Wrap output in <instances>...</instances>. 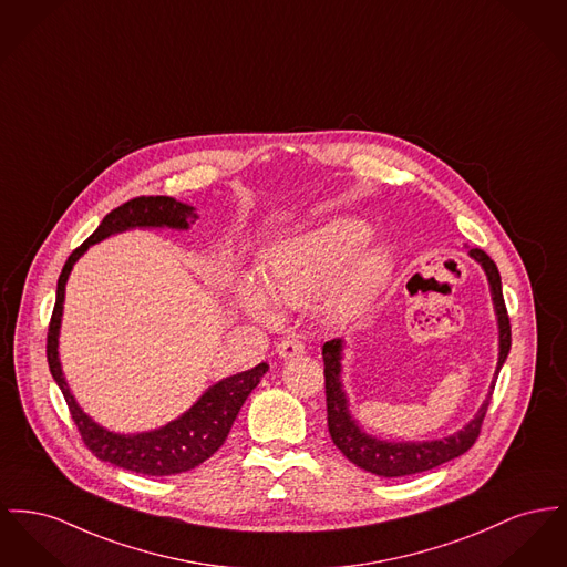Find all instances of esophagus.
Returning <instances> with one entry per match:
<instances>
[{
    "label": "esophagus",
    "mask_w": 567,
    "mask_h": 567,
    "mask_svg": "<svg viewBox=\"0 0 567 567\" xmlns=\"http://www.w3.org/2000/svg\"><path fill=\"white\" fill-rule=\"evenodd\" d=\"M278 355L282 360H293V358H300L303 355V342L300 338H287L278 344Z\"/></svg>",
    "instance_id": "1"
}]
</instances>
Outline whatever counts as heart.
Segmentation results:
<instances>
[{
  "label": "heart",
  "mask_w": 567,
  "mask_h": 567,
  "mask_svg": "<svg viewBox=\"0 0 567 567\" xmlns=\"http://www.w3.org/2000/svg\"><path fill=\"white\" fill-rule=\"evenodd\" d=\"M374 229L355 216H336L291 235L267 250L259 280L239 282L241 308L274 323L271 303L298 308L317 297L321 315L347 323L364 315L394 276L396 257L388 241H368Z\"/></svg>",
  "instance_id": "obj_1"
}]
</instances>
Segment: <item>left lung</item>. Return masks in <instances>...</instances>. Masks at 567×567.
Returning a JSON list of instances; mask_svg holds the SVG:
<instances>
[{
	"label": "left lung",
	"instance_id": "obj_1",
	"mask_svg": "<svg viewBox=\"0 0 567 567\" xmlns=\"http://www.w3.org/2000/svg\"><path fill=\"white\" fill-rule=\"evenodd\" d=\"M468 257L477 261L482 269L486 271L488 285H491V298L495 306L497 315V326H499V360H497V370L495 379L491 383V390L486 394V400L468 420L458 433L443 436V439H433V441H385L368 434L358 420H353L349 411V399L342 388V349L344 342L340 338H333L330 342L323 344V364H326V400H328V429L332 436L333 445L353 463V465L364 468L368 473L381 475V477H402V475H413L422 473L434 466L443 465L452 458H458L465 454L466 450L475 443L484 415L488 411V404L493 399V390L499 377V370L509 347H512V330H509V317L505 310L503 301V291H501L499 269L495 261L480 248H471Z\"/></svg>",
	"mask_w": 567,
	"mask_h": 567
}]
</instances>
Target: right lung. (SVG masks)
<instances>
[{"label":"right lung","mask_w":567,"mask_h":567,"mask_svg":"<svg viewBox=\"0 0 567 567\" xmlns=\"http://www.w3.org/2000/svg\"><path fill=\"white\" fill-rule=\"evenodd\" d=\"M199 216L193 205L173 197H136L115 207L102 218L99 229L90 235L72 255L58 280V300L53 308L49 336H47V360L55 383L60 385L68 402L70 415L81 433L83 443L96 458L104 463L128 468L143 475H175L190 471L205 463L227 439L235 417L250 392L259 385L267 372L266 362L259 367L237 372L212 388H207L188 411L177 420L147 433L120 434L96 424L70 394L66 377L60 362V328L64 315L66 282L74 264L87 252L92 244H99L109 235L124 234L131 229H188Z\"/></svg>","instance_id":"right-lung-1"}]
</instances>
